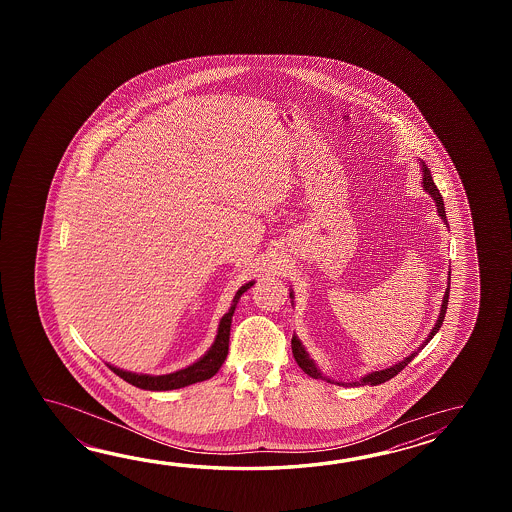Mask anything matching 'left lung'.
I'll return each mask as SVG.
<instances>
[{
	"mask_svg": "<svg viewBox=\"0 0 512 512\" xmlns=\"http://www.w3.org/2000/svg\"><path fill=\"white\" fill-rule=\"evenodd\" d=\"M423 188H425L426 192H428L430 196L434 197L435 205H437V212H439V216H441V219L446 223L445 203H443V197L439 194V190H437V186H435L434 179H432V174H430V168H428L425 163H423ZM448 294H450V285L446 287L445 296H443V304H441V313H439V318H437V322H435V327L430 331V335H428V338L423 342V346L419 349L425 348L426 344L434 338L435 333L439 331V327L443 326V320H445L446 315V305H448ZM291 298H293V293H291ZM291 346H293L294 360L298 362V366H300L307 375H311V377H315V379H326V377H322V373H320L318 368H316L315 362L309 359L307 351H305L304 346H302V342H300L298 338L293 337V340H291ZM419 349H417L415 353H412V355H408L406 359L401 360V362H397V364L392 366V368L373 371L370 375L362 377L360 381L348 382V384L331 381V379H326V381L335 382L338 386H366V384H370V386H377V384H382V382L390 381V379H393L399 371H403L404 368H406V366L415 359V355L419 353Z\"/></svg>",
	"mask_w": 512,
	"mask_h": 512,
	"instance_id": "obj_1",
	"label": "left lung"
}]
</instances>
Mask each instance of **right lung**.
Returning a JSON list of instances; mask_svg holds the SVG:
<instances>
[{
	"mask_svg": "<svg viewBox=\"0 0 512 512\" xmlns=\"http://www.w3.org/2000/svg\"><path fill=\"white\" fill-rule=\"evenodd\" d=\"M252 283L254 282L245 283L240 291L236 293L232 305H230L229 313H225V316L219 322L218 335H216L212 348L208 349L205 357H201L192 366H188L185 370L175 371V373H168V375H139V373L119 370L111 364H108L109 370L117 373L120 379L130 382L133 386H137L141 390H152V392L177 390V388L190 386L194 382L207 381L210 377H214L219 368L223 366V362L227 359V353H229L230 324H232V315H234L236 304H238L241 294L245 293Z\"/></svg>",
	"mask_w": 512,
	"mask_h": 512,
	"instance_id": "right-lung-1",
	"label": "right lung"
}]
</instances>
